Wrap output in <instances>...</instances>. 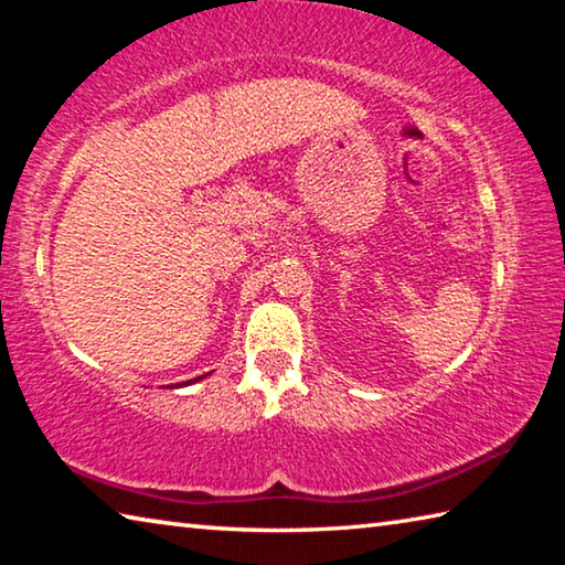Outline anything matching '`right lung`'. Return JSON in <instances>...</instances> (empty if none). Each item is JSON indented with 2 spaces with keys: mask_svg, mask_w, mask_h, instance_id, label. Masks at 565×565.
Wrapping results in <instances>:
<instances>
[{
  "mask_svg": "<svg viewBox=\"0 0 565 565\" xmlns=\"http://www.w3.org/2000/svg\"><path fill=\"white\" fill-rule=\"evenodd\" d=\"M199 379H204V376H199ZM199 379H191V381H184V384L189 386V384H194V381H199Z\"/></svg>",
  "mask_w": 565,
  "mask_h": 565,
  "instance_id": "right-lung-1",
  "label": "right lung"
}]
</instances>
